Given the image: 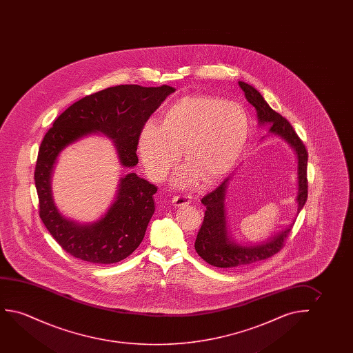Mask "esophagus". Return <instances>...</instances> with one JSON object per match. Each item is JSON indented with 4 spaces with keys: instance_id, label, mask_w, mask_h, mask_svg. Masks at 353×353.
Returning <instances> with one entry per match:
<instances>
[{
    "instance_id": "34e87169",
    "label": "esophagus",
    "mask_w": 353,
    "mask_h": 353,
    "mask_svg": "<svg viewBox=\"0 0 353 353\" xmlns=\"http://www.w3.org/2000/svg\"><path fill=\"white\" fill-rule=\"evenodd\" d=\"M172 203L174 206H184L192 203V196L189 194H183V195H174L172 198Z\"/></svg>"
}]
</instances>
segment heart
Returning a JSON list of instances; mask_svg holds the SVG:
<instances>
[{
  "mask_svg": "<svg viewBox=\"0 0 353 353\" xmlns=\"http://www.w3.org/2000/svg\"><path fill=\"white\" fill-rule=\"evenodd\" d=\"M250 135V117L235 101L210 95H190L165 107L160 124H143L137 137V153L145 172L164 179L183 152L187 168L176 183H193L199 174L206 182L222 177L236 164Z\"/></svg>",
  "mask_w": 353,
  "mask_h": 353,
  "instance_id": "b5f03b06",
  "label": "heart"
}]
</instances>
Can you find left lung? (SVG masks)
<instances>
[{"label": "left lung", "mask_w": 353, "mask_h": 353, "mask_svg": "<svg viewBox=\"0 0 353 353\" xmlns=\"http://www.w3.org/2000/svg\"><path fill=\"white\" fill-rule=\"evenodd\" d=\"M239 85L245 92L246 99L254 106L256 116L261 124L270 123V132L274 135L283 137L298 155V179H299V192H298V213L304 208L307 200V150L303 141L295 132L293 126L285 117L274 111L268 102L261 97L256 88L245 82H239ZM230 177L224 179L222 184L206 194L201 203L205 205L206 211L203 216V224L199 229L198 236L195 240V251L203 261L208 264L223 269H230L236 266L248 265L256 261H264L276 254L285 246V241L290 234L293 224L285 228L275 236L256 246H241L232 241L228 235L225 211H224V196Z\"/></svg>", "instance_id": "1"}]
</instances>
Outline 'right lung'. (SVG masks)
Segmentation results:
<instances>
[{
  "label": "right lung",
  "mask_w": 353,
  "mask_h": 353,
  "mask_svg": "<svg viewBox=\"0 0 353 353\" xmlns=\"http://www.w3.org/2000/svg\"><path fill=\"white\" fill-rule=\"evenodd\" d=\"M174 88L123 84L74 102L54 121L39 145L34 168L39 217L50 235L68 254L92 264H112L130 256L145 236L154 213L158 188L135 172L123 177L116 201L92 224L63 217L50 192V174L59 153L83 136L101 132L114 141L123 166L139 163L136 154L141 128Z\"/></svg>",
  "instance_id": "1"
}]
</instances>
